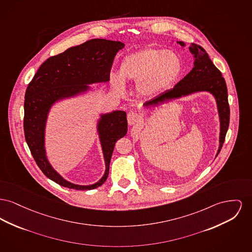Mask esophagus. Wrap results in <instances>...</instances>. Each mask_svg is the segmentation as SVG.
<instances>
[{
  "label": "esophagus",
  "mask_w": 252,
  "mask_h": 252,
  "mask_svg": "<svg viewBox=\"0 0 252 252\" xmlns=\"http://www.w3.org/2000/svg\"><path fill=\"white\" fill-rule=\"evenodd\" d=\"M141 116L136 111H130L127 114V122L129 126H134L141 122Z\"/></svg>",
  "instance_id": "1"
}]
</instances>
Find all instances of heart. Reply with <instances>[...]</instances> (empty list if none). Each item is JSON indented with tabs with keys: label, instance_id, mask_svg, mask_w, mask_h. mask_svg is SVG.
<instances>
[{
	"label": "heart",
	"instance_id": "obj_1",
	"mask_svg": "<svg viewBox=\"0 0 252 252\" xmlns=\"http://www.w3.org/2000/svg\"><path fill=\"white\" fill-rule=\"evenodd\" d=\"M182 62L173 51L148 47L126 55L120 64L118 75H112L111 85L118 92L125 91V82L137 83L144 96H155L177 81Z\"/></svg>",
	"mask_w": 252,
	"mask_h": 252
}]
</instances>
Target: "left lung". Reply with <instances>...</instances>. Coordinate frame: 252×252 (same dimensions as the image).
Listing matches in <instances>:
<instances>
[{
	"label": "left lung",
	"instance_id": "8db88e82",
	"mask_svg": "<svg viewBox=\"0 0 252 252\" xmlns=\"http://www.w3.org/2000/svg\"><path fill=\"white\" fill-rule=\"evenodd\" d=\"M177 44L182 46L186 45L184 42H177ZM189 51L194 58V66L190 72L182 79L173 89L164 91L143 105L145 107L155 106L197 92L210 93L216 101L220 120L219 148L215 156L217 157L224 142L229 125V105L225 81L221 71L214 65L207 51L202 46L191 44Z\"/></svg>",
	"mask_w": 252,
	"mask_h": 252
}]
</instances>
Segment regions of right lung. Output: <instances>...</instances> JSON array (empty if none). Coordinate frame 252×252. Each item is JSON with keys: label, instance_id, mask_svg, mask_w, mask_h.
I'll return each mask as SVG.
<instances>
[{"label": "right lung", "instance_id": "obj_1", "mask_svg": "<svg viewBox=\"0 0 252 252\" xmlns=\"http://www.w3.org/2000/svg\"><path fill=\"white\" fill-rule=\"evenodd\" d=\"M125 46L119 41L92 39L66 49L42 63L30 82L25 96L24 130L30 152L45 176L60 186L90 190L102 186L109 173L115 143L127 132L126 113L123 110L101 114L97 132L103 150L105 170L98 182L82 186L62 177L49 163L45 151V126L53 104L74 98L90 90L89 85L109 81L117 52Z\"/></svg>", "mask_w": 252, "mask_h": 252}]
</instances>
